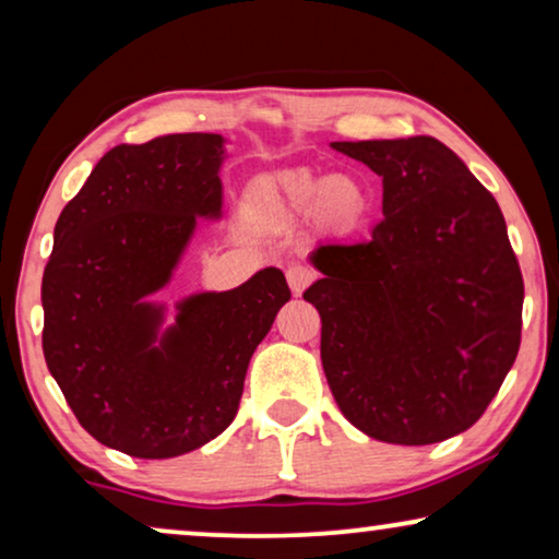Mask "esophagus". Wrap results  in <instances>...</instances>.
Here are the masks:
<instances>
[{"label":"esophagus","mask_w":559,"mask_h":559,"mask_svg":"<svg viewBox=\"0 0 559 559\" xmlns=\"http://www.w3.org/2000/svg\"><path fill=\"white\" fill-rule=\"evenodd\" d=\"M312 280H316V272H312L310 266H305V264H289L287 266V285L295 295H300Z\"/></svg>","instance_id":"esophagus-1"}]
</instances>
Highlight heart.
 <instances>
[{
  "label": "heart",
  "instance_id": "1",
  "mask_svg": "<svg viewBox=\"0 0 559 559\" xmlns=\"http://www.w3.org/2000/svg\"><path fill=\"white\" fill-rule=\"evenodd\" d=\"M264 209L272 216L287 218L316 211L320 224L325 226H354L366 213V190L350 175H331L320 178L316 173L300 170L270 182L262 193Z\"/></svg>",
  "mask_w": 559,
  "mask_h": 559
}]
</instances>
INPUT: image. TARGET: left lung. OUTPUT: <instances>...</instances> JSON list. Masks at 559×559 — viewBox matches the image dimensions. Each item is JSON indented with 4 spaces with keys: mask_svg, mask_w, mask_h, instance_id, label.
Here are the masks:
<instances>
[{
    "mask_svg": "<svg viewBox=\"0 0 559 559\" xmlns=\"http://www.w3.org/2000/svg\"><path fill=\"white\" fill-rule=\"evenodd\" d=\"M381 178L364 243H323L302 297L350 425L392 445L468 430L516 361L524 280L496 198L435 136L333 142Z\"/></svg>",
    "mask_w": 559,
    "mask_h": 559,
    "instance_id": "1",
    "label": "left lung"
}]
</instances>
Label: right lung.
Here are the masks:
<instances>
[{
  "mask_svg": "<svg viewBox=\"0 0 559 559\" xmlns=\"http://www.w3.org/2000/svg\"><path fill=\"white\" fill-rule=\"evenodd\" d=\"M221 134L119 144L60 213L43 274V354L83 430L163 461L234 423L251 356L289 300L277 266L226 293L147 300L170 285L198 218L224 209Z\"/></svg>",
  "mask_w": 559,
  "mask_h": 559,
  "instance_id": "add662e5",
  "label": "right lung"
}]
</instances>
